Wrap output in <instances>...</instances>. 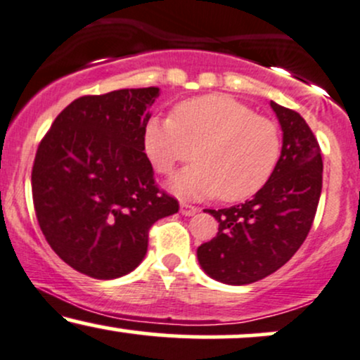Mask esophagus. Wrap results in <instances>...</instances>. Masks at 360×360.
<instances>
[{
    "mask_svg": "<svg viewBox=\"0 0 360 360\" xmlns=\"http://www.w3.org/2000/svg\"><path fill=\"white\" fill-rule=\"evenodd\" d=\"M198 212L197 207L190 205V204H185V202H181L180 204V214L181 215H195Z\"/></svg>",
    "mask_w": 360,
    "mask_h": 360,
    "instance_id": "obj_1",
    "label": "esophagus"
}]
</instances>
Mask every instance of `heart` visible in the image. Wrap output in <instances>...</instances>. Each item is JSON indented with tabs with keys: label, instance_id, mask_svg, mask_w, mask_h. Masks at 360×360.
<instances>
[{
	"label": "heart",
	"instance_id": "obj_1",
	"mask_svg": "<svg viewBox=\"0 0 360 360\" xmlns=\"http://www.w3.org/2000/svg\"><path fill=\"white\" fill-rule=\"evenodd\" d=\"M143 146L158 173L197 160L168 181L187 198L215 197L239 202L268 184L281 158V134L271 120L234 97L210 94L187 99L170 117L153 116L143 131Z\"/></svg>",
	"mask_w": 360,
	"mask_h": 360
}]
</instances>
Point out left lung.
Here are the masks:
<instances>
[{"mask_svg":"<svg viewBox=\"0 0 360 360\" xmlns=\"http://www.w3.org/2000/svg\"><path fill=\"white\" fill-rule=\"evenodd\" d=\"M283 131L268 184L244 204L207 210L219 232L197 249L202 269L226 285H249L288 263L310 232L322 193V151L298 112L269 103Z\"/></svg>","mask_w":360,"mask_h":360,"instance_id":"left-lung-1","label":"left lung"}]
</instances>
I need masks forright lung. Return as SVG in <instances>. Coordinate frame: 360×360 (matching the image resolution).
<instances>
[{
	"label": "right lung",
	"instance_id": "1",
	"mask_svg": "<svg viewBox=\"0 0 360 360\" xmlns=\"http://www.w3.org/2000/svg\"><path fill=\"white\" fill-rule=\"evenodd\" d=\"M158 87L72 101L38 146L33 205L55 255L75 271L114 280L145 259L148 231L179 212L160 192L143 146Z\"/></svg>",
	"mask_w": 360,
	"mask_h": 360
}]
</instances>
